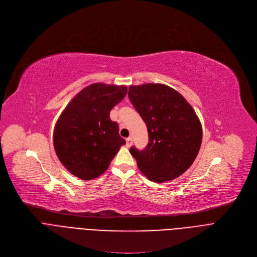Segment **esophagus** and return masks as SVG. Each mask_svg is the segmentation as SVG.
<instances>
[{
    "label": "esophagus",
    "instance_id": "34e87169",
    "mask_svg": "<svg viewBox=\"0 0 257 257\" xmlns=\"http://www.w3.org/2000/svg\"><path fill=\"white\" fill-rule=\"evenodd\" d=\"M131 145H132V138L126 139V146L129 148V147H131Z\"/></svg>",
    "mask_w": 257,
    "mask_h": 257
}]
</instances>
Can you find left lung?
<instances>
[{"label":"left lung","instance_id":"obj_1","mask_svg":"<svg viewBox=\"0 0 257 257\" xmlns=\"http://www.w3.org/2000/svg\"><path fill=\"white\" fill-rule=\"evenodd\" d=\"M128 97L145 121L149 144L131 147L141 172L152 182L172 181L191 166L200 149L199 119L186 99L168 85H130Z\"/></svg>","mask_w":257,"mask_h":257}]
</instances>
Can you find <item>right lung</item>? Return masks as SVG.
<instances>
[{
	"label": "right lung",
	"mask_w": 257,
	"mask_h": 257,
	"mask_svg": "<svg viewBox=\"0 0 257 257\" xmlns=\"http://www.w3.org/2000/svg\"><path fill=\"white\" fill-rule=\"evenodd\" d=\"M127 94L125 85L93 83L66 106L54 131V146L62 164L81 180L103 174L126 144L109 112Z\"/></svg>",
	"instance_id": "right-lung-1"
}]
</instances>
